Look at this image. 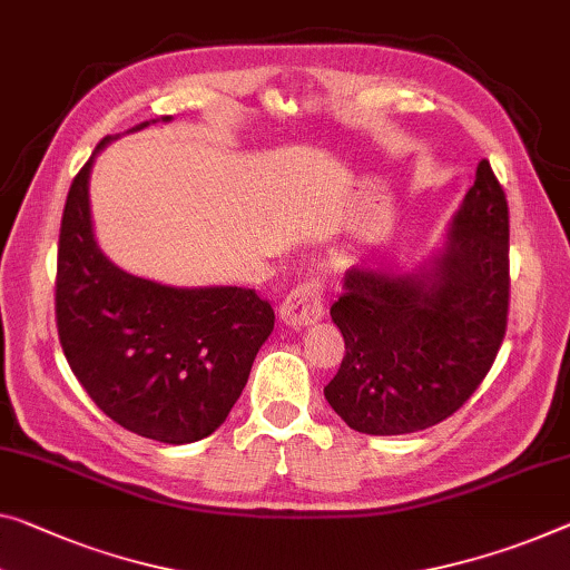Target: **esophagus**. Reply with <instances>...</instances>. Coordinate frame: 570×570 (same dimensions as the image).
Returning a JSON list of instances; mask_svg holds the SVG:
<instances>
[{
  "mask_svg": "<svg viewBox=\"0 0 570 570\" xmlns=\"http://www.w3.org/2000/svg\"><path fill=\"white\" fill-rule=\"evenodd\" d=\"M323 318V285L318 279H305L279 305V321L291 328H303Z\"/></svg>",
  "mask_w": 570,
  "mask_h": 570,
  "instance_id": "esophagus-1",
  "label": "esophagus"
}]
</instances>
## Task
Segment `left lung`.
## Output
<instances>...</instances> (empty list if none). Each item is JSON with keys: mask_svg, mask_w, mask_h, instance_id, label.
Masks as SVG:
<instances>
[{"mask_svg": "<svg viewBox=\"0 0 570 570\" xmlns=\"http://www.w3.org/2000/svg\"><path fill=\"white\" fill-rule=\"evenodd\" d=\"M341 291L331 321L346 354L323 387L336 415L358 433L402 435L456 413L494 364L510 303V212L489 160L431 257L358 259Z\"/></svg>", "mask_w": 570, "mask_h": 570, "instance_id": "8db88e82", "label": "left lung"}]
</instances>
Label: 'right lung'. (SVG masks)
<instances>
[{"mask_svg": "<svg viewBox=\"0 0 570 570\" xmlns=\"http://www.w3.org/2000/svg\"><path fill=\"white\" fill-rule=\"evenodd\" d=\"M142 121L127 132H139ZM71 183L58 244L56 318L76 380L114 423L150 441L183 445L212 435L249 380L275 313L255 291L178 287L129 275L94 232L89 180L104 147Z\"/></svg>", "mask_w": 570, "mask_h": 570, "instance_id": "obj_1", "label": "right lung"}]
</instances>
